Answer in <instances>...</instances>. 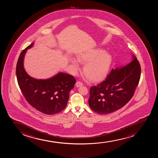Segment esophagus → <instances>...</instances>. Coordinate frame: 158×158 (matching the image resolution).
I'll return each instance as SVG.
<instances>
[{
	"instance_id": "esophagus-1",
	"label": "esophagus",
	"mask_w": 158,
	"mask_h": 158,
	"mask_svg": "<svg viewBox=\"0 0 158 158\" xmlns=\"http://www.w3.org/2000/svg\"><path fill=\"white\" fill-rule=\"evenodd\" d=\"M82 85H83V83L80 81H77L76 83V85L77 87H80V86H81Z\"/></svg>"
}]
</instances>
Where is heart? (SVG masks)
I'll use <instances>...</instances> for the list:
<instances>
[{
    "label": "heart",
    "instance_id": "b5f03b06",
    "mask_svg": "<svg viewBox=\"0 0 158 158\" xmlns=\"http://www.w3.org/2000/svg\"><path fill=\"white\" fill-rule=\"evenodd\" d=\"M77 60L81 64H85L83 73L87 79L97 82L102 80L109 72L112 64V55L101 48L91 49L80 53ZM75 73L80 69V66L76 60H70Z\"/></svg>",
    "mask_w": 158,
    "mask_h": 158
}]
</instances>
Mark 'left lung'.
<instances>
[{
	"instance_id": "1",
	"label": "left lung",
	"mask_w": 158,
	"mask_h": 158,
	"mask_svg": "<svg viewBox=\"0 0 158 158\" xmlns=\"http://www.w3.org/2000/svg\"><path fill=\"white\" fill-rule=\"evenodd\" d=\"M126 66L112 69L105 80L91 87L89 105L98 114L112 113L125 105L139 83L141 67L136 56Z\"/></svg>"
}]
</instances>
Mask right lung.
<instances>
[{"label":"right lung","mask_w":158,"mask_h":158,"mask_svg":"<svg viewBox=\"0 0 158 158\" xmlns=\"http://www.w3.org/2000/svg\"><path fill=\"white\" fill-rule=\"evenodd\" d=\"M34 42L22 51L16 67L17 81L26 100L32 106L46 115H54L66 106L70 90L76 79L73 76L60 72L47 79L30 76L24 68V56Z\"/></svg>","instance_id":"right-lung-1"}]
</instances>
